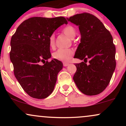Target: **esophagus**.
<instances>
[{
    "mask_svg": "<svg viewBox=\"0 0 126 126\" xmlns=\"http://www.w3.org/2000/svg\"><path fill=\"white\" fill-rule=\"evenodd\" d=\"M63 66H67L69 64V63H66V62H63Z\"/></svg>",
    "mask_w": 126,
    "mask_h": 126,
    "instance_id": "obj_1",
    "label": "esophagus"
}]
</instances>
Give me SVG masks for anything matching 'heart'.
Listing matches in <instances>:
<instances>
[{"mask_svg": "<svg viewBox=\"0 0 126 126\" xmlns=\"http://www.w3.org/2000/svg\"><path fill=\"white\" fill-rule=\"evenodd\" d=\"M62 31L64 34L72 39L75 38L76 36V30L72 25L66 26L63 28ZM49 46L51 48H53L54 47L55 37L54 34H52L49 37ZM73 50L72 49L60 48L53 53V57L54 59L62 61H69L73 56Z\"/></svg>", "mask_w": 126, "mask_h": 126, "instance_id": "heart-1", "label": "heart"}]
</instances>
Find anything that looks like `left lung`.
<instances>
[{"mask_svg":"<svg viewBox=\"0 0 126 126\" xmlns=\"http://www.w3.org/2000/svg\"><path fill=\"white\" fill-rule=\"evenodd\" d=\"M67 20L79 27L81 35L74 58L85 62L75 64L73 80L84 94H99L107 87L116 66L112 35L99 19L89 13L76 14Z\"/></svg>","mask_w":126,"mask_h":126,"instance_id":"1","label":"left lung"}]
</instances>
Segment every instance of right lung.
Listing matches in <instances>:
<instances>
[{
  "instance_id": "right-lung-1",
  "label": "right lung",
  "mask_w": 126,
  "mask_h": 126,
  "mask_svg": "<svg viewBox=\"0 0 126 126\" xmlns=\"http://www.w3.org/2000/svg\"><path fill=\"white\" fill-rule=\"evenodd\" d=\"M64 24H67L64 17H32L22 22L12 36L10 59L14 75L31 97L44 99L54 90L63 63L55 59L48 62L51 56L49 37Z\"/></svg>"
}]
</instances>
